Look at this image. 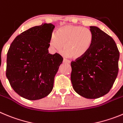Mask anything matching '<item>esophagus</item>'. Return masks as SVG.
<instances>
[{
	"mask_svg": "<svg viewBox=\"0 0 123 123\" xmlns=\"http://www.w3.org/2000/svg\"><path fill=\"white\" fill-rule=\"evenodd\" d=\"M63 62L66 63H70V61L69 60L66 59V58H64L63 59Z\"/></svg>",
	"mask_w": 123,
	"mask_h": 123,
	"instance_id": "obj_1",
	"label": "esophagus"
}]
</instances>
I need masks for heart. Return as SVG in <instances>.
<instances>
[{
	"mask_svg": "<svg viewBox=\"0 0 123 123\" xmlns=\"http://www.w3.org/2000/svg\"><path fill=\"white\" fill-rule=\"evenodd\" d=\"M94 41L91 30L81 26L68 25L59 28L55 35H52L50 44L60 51L64 46L65 54L73 59H80L88 53Z\"/></svg>",
	"mask_w": 123,
	"mask_h": 123,
	"instance_id": "b5f03b06",
	"label": "heart"
}]
</instances>
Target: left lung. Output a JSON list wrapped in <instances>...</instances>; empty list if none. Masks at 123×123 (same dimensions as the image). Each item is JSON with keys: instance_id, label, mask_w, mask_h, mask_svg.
<instances>
[{"instance_id": "left-lung-1", "label": "left lung", "mask_w": 123, "mask_h": 123, "mask_svg": "<svg viewBox=\"0 0 123 123\" xmlns=\"http://www.w3.org/2000/svg\"><path fill=\"white\" fill-rule=\"evenodd\" d=\"M93 46L86 55L71 62L73 87L87 99H96L109 92L118 73L120 52L113 39L95 26Z\"/></svg>"}]
</instances>
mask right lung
<instances>
[{
	"mask_svg": "<svg viewBox=\"0 0 123 123\" xmlns=\"http://www.w3.org/2000/svg\"><path fill=\"white\" fill-rule=\"evenodd\" d=\"M55 25L42 24L17 36L10 46L6 75L14 92L29 100L47 96L53 89L55 75L62 63L60 54H49Z\"/></svg>",
	"mask_w": 123,
	"mask_h": 123,
	"instance_id": "obj_1",
	"label": "right lung"
}]
</instances>
